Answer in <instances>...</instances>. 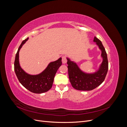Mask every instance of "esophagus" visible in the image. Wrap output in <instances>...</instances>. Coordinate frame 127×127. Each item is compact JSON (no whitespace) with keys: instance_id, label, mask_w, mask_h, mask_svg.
<instances>
[{"instance_id":"34e87169","label":"esophagus","mask_w":127,"mask_h":127,"mask_svg":"<svg viewBox=\"0 0 127 127\" xmlns=\"http://www.w3.org/2000/svg\"><path fill=\"white\" fill-rule=\"evenodd\" d=\"M67 58L66 56H63L62 57V62L63 64H66L67 63Z\"/></svg>"}]
</instances>
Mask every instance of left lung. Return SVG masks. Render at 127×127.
I'll use <instances>...</instances> for the list:
<instances>
[{"label":"left lung","mask_w":127,"mask_h":127,"mask_svg":"<svg viewBox=\"0 0 127 127\" xmlns=\"http://www.w3.org/2000/svg\"><path fill=\"white\" fill-rule=\"evenodd\" d=\"M93 41L96 42L101 51L102 63L96 72L89 74L83 71L74 61L67 58L68 75L70 82L75 89L79 91H91L103 82L108 70V60L105 48L101 41L95 36Z\"/></svg>","instance_id":"1"}]
</instances>
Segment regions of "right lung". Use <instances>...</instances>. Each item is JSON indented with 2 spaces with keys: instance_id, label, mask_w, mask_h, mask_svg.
Segmentation results:
<instances>
[{
  "instance_id": "add662e5",
  "label": "right lung",
  "mask_w": 127,
  "mask_h": 127,
  "mask_svg": "<svg viewBox=\"0 0 127 127\" xmlns=\"http://www.w3.org/2000/svg\"><path fill=\"white\" fill-rule=\"evenodd\" d=\"M28 39L29 37L23 41L18 49L14 62L15 72L19 82L27 90L34 93H43L52 87L56 72L62 64L61 58L51 62L40 74L35 75L28 74L21 67L19 63V52Z\"/></svg>"
}]
</instances>
